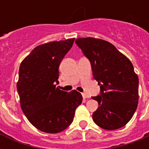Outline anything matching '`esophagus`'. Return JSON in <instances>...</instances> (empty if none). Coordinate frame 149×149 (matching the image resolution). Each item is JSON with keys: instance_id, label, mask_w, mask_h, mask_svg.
<instances>
[{"instance_id": "esophagus-1", "label": "esophagus", "mask_w": 149, "mask_h": 149, "mask_svg": "<svg viewBox=\"0 0 149 149\" xmlns=\"http://www.w3.org/2000/svg\"><path fill=\"white\" fill-rule=\"evenodd\" d=\"M82 96H83V97L84 98V99H86V98H89L90 97H89L88 94H86V93H82Z\"/></svg>"}]
</instances>
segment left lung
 Listing matches in <instances>:
<instances>
[{
    "label": "left lung",
    "instance_id": "left-lung-1",
    "mask_svg": "<svg viewBox=\"0 0 149 149\" xmlns=\"http://www.w3.org/2000/svg\"><path fill=\"white\" fill-rule=\"evenodd\" d=\"M76 43L91 61L93 78L100 87V95L92 97L99 105L93 121L105 130L124 127L139 104V77L132 62L103 39L79 38Z\"/></svg>",
    "mask_w": 149,
    "mask_h": 149
}]
</instances>
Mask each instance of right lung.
<instances>
[{
    "label": "right lung",
    "instance_id": "obj_1",
    "mask_svg": "<svg viewBox=\"0 0 149 149\" xmlns=\"http://www.w3.org/2000/svg\"><path fill=\"white\" fill-rule=\"evenodd\" d=\"M75 38L49 42L36 46L19 68L17 90L20 105L29 122L45 133L56 134L71 125L83 100L78 91H61L58 66Z\"/></svg>",
    "mask_w": 149,
    "mask_h": 149
}]
</instances>
